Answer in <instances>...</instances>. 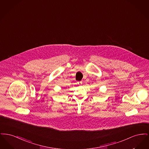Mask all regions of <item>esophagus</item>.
I'll list each match as a JSON object with an SVG mask.
<instances>
[{
	"label": "esophagus",
	"instance_id": "34e87169",
	"mask_svg": "<svg viewBox=\"0 0 149 149\" xmlns=\"http://www.w3.org/2000/svg\"><path fill=\"white\" fill-rule=\"evenodd\" d=\"M78 84H79V85H81V84H82V81H78Z\"/></svg>",
	"mask_w": 149,
	"mask_h": 149
}]
</instances>
